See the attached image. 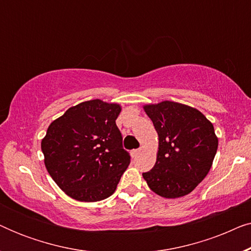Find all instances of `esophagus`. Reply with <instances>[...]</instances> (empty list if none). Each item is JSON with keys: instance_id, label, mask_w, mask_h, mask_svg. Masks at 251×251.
Returning a JSON list of instances; mask_svg holds the SVG:
<instances>
[{"instance_id": "esophagus-1", "label": "esophagus", "mask_w": 251, "mask_h": 251, "mask_svg": "<svg viewBox=\"0 0 251 251\" xmlns=\"http://www.w3.org/2000/svg\"><path fill=\"white\" fill-rule=\"evenodd\" d=\"M140 151H142L140 149H138V150H132V151H131V155H132V156H137V155H138V154L140 153Z\"/></svg>"}]
</instances>
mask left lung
Returning a JSON list of instances; mask_svg holds the SVG:
<instances>
[{
	"label": "left lung",
	"instance_id": "8db88e82",
	"mask_svg": "<svg viewBox=\"0 0 251 251\" xmlns=\"http://www.w3.org/2000/svg\"><path fill=\"white\" fill-rule=\"evenodd\" d=\"M159 135L155 166L143 174L154 193L175 199L191 193L207 176L217 152L212 123L190 106L162 101L144 106Z\"/></svg>",
	"mask_w": 251,
	"mask_h": 251
}]
</instances>
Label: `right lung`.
Instances as JSON below:
<instances>
[{
  "label": "right lung",
  "instance_id": "right-lung-1",
  "mask_svg": "<svg viewBox=\"0 0 251 251\" xmlns=\"http://www.w3.org/2000/svg\"><path fill=\"white\" fill-rule=\"evenodd\" d=\"M118 104L100 99L68 108L41 143L46 168L68 197L95 202L111 197L130 163L115 120Z\"/></svg>",
  "mask_w": 251,
  "mask_h": 251
}]
</instances>
